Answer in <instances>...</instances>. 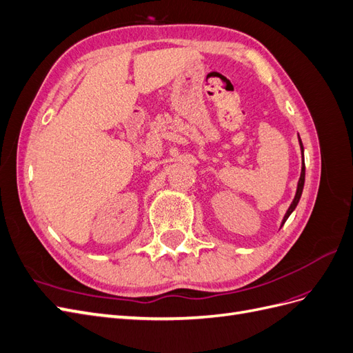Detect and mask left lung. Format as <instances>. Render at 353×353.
I'll return each instance as SVG.
<instances>
[{
	"label": "left lung",
	"mask_w": 353,
	"mask_h": 353,
	"mask_svg": "<svg viewBox=\"0 0 353 353\" xmlns=\"http://www.w3.org/2000/svg\"><path fill=\"white\" fill-rule=\"evenodd\" d=\"M299 144H301V153H302V172H301V178H299V183H297V188H296V196H294V199H293V201H292V205L288 206V209H287V212H285V215H284V218H283V222H281V227L284 225V222L288 219V216H290L292 213H293V210L296 209V206H297L299 200H301L302 191H303V185H305V160H303V144H302L301 137H299Z\"/></svg>",
	"instance_id": "1"
}]
</instances>
